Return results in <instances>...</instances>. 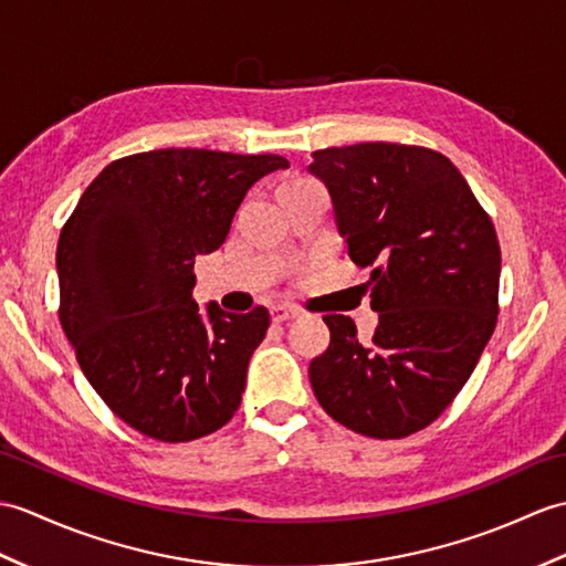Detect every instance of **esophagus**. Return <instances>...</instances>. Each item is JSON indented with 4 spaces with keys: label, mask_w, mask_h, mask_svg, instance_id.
Segmentation results:
<instances>
[{
    "label": "esophagus",
    "mask_w": 566,
    "mask_h": 566,
    "mask_svg": "<svg viewBox=\"0 0 566 566\" xmlns=\"http://www.w3.org/2000/svg\"><path fill=\"white\" fill-rule=\"evenodd\" d=\"M270 315H272L274 323H284V321H289V318H294L296 311L289 308V306H272V308H270Z\"/></svg>",
    "instance_id": "1"
}]
</instances>
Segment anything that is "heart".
Masks as SVG:
<instances>
[{
	"mask_svg": "<svg viewBox=\"0 0 566 566\" xmlns=\"http://www.w3.org/2000/svg\"><path fill=\"white\" fill-rule=\"evenodd\" d=\"M294 182H306V180H294ZM294 182H289V186H294Z\"/></svg>",
	"mask_w": 566,
	"mask_h": 566,
	"instance_id": "1",
	"label": "heart"
}]
</instances>
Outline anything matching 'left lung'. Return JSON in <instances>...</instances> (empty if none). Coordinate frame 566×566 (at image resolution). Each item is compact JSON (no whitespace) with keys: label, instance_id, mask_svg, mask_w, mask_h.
<instances>
[{"label":"left lung","instance_id":"8db88e82","mask_svg":"<svg viewBox=\"0 0 566 566\" xmlns=\"http://www.w3.org/2000/svg\"><path fill=\"white\" fill-rule=\"evenodd\" d=\"M349 258L371 268L378 325L361 345L323 315L331 345L308 366L323 410L371 439L429 427L475 371L499 313L502 251L490 214L443 154L364 142L313 151Z\"/></svg>","mask_w":566,"mask_h":566}]
</instances>
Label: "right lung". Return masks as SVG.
Wrapping results in <instances>:
<instances>
[{"mask_svg":"<svg viewBox=\"0 0 566 566\" xmlns=\"http://www.w3.org/2000/svg\"><path fill=\"white\" fill-rule=\"evenodd\" d=\"M277 154L159 149L105 166L57 243L60 323L103 402L156 441L207 437L239 410L268 308L192 298L195 258L227 241Z\"/></svg>","mask_w":566,"mask_h":566,"instance_id":"1","label":"right lung"}]
</instances>
